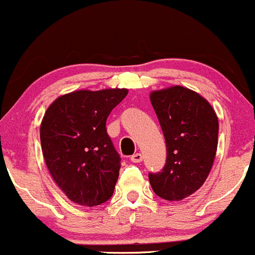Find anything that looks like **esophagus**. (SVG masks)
<instances>
[{"instance_id":"34e87169","label":"esophagus","mask_w":255,"mask_h":255,"mask_svg":"<svg viewBox=\"0 0 255 255\" xmlns=\"http://www.w3.org/2000/svg\"><path fill=\"white\" fill-rule=\"evenodd\" d=\"M142 160V155L140 154V152H136V154H134L131 156V161L132 162H140Z\"/></svg>"}]
</instances>
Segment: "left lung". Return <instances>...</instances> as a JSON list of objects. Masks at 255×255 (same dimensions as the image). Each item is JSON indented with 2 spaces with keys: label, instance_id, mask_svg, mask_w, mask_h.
Instances as JSON below:
<instances>
[{
  "label": "left lung",
  "instance_id": "8db88e82",
  "mask_svg": "<svg viewBox=\"0 0 255 255\" xmlns=\"http://www.w3.org/2000/svg\"><path fill=\"white\" fill-rule=\"evenodd\" d=\"M150 101L166 142V164L160 173L149 174L150 185L160 198L179 202L207 180L217 154L219 121L208 100L188 87L155 90Z\"/></svg>",
  "mask_w": 255,
  "mask_h": 255
}]
</instances>
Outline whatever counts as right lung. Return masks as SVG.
Masks as SVG:
<instances>
[{"instance_id": "obj_1", "label": "right lung", "mask_w": 255, "mask_h": 255, "mask_svg": "<svg viewBox=\"0 0 255 255\" xmlns=\"http://www.w3.org/2000/svg\"><path fill=\"white\" fill-rule=\"evenodd\" d=\"M128 93L77 90L59 96L43 115L40 139L46 166L76 204L96 207L113 195L121 157L106 132V120Z\"/></svg>"}]
</instances>
